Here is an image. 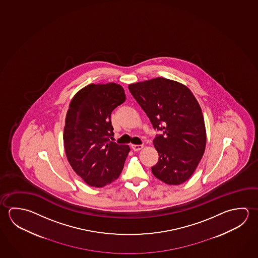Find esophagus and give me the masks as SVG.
I'll use <instances>...</instances> for the list:
<instances>
[{
  "mask_svg": "<svg viewBox=\"0 0 258 258\" xmlns=\"http://www.w3.org/2000/svg\"><path fill=\"white\" fill-rule=\"evenodd\" d=\"M131 149H133L134 151H139L140 149H143L142 145H131Z\"/></svg>",
  "mask_w": 258,
  "mask_h": 258,
  "instance_id": "obj_1",
  "label": "esophagus"
}]
</instances>
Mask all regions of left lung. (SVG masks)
Listing matches in <instances>:
<instances>
[{"mask_svg": "<svg viewBox=\"0 0 258 258\" xmlns=\"http://www.w3.org/2000/svg\"><path fill=\"white\" fill-rule=\"evenodd\" d=\"M149 117L156 135L158 162L154 176L168 185H180L194 173L203 157L207 136L203 113L189 89L179 82L156 78L128 85Z\"/></svg>", "mask_w": 258, "mask_h": 258, "instance_id": "left-lung-1", "label": "left lung"}]
</instances>
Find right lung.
Instances as JSON below:
<instances>
[{"mask_svg": "<svg viewBox=\"0 0 258 258\" xmlns=\"http://www.w3.org/2000/svg\"><path fill=\"white\" fill-rule=\"evenodd\" d=\"M126 100L116 83L90 84L70 103L63 131L66 156L73 170L87 184L102 187L118 178L130 147L110 141L111 112Z\"/></svg>", "mask_w": 258, "mask_h": 258, "instance_id": "1", "label": "right lung"}]
</instances>
